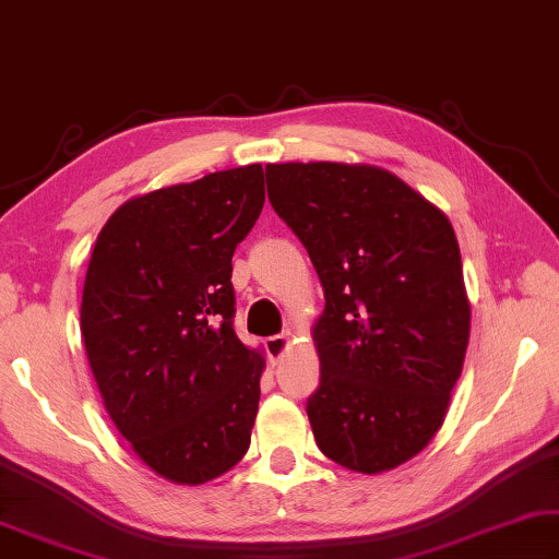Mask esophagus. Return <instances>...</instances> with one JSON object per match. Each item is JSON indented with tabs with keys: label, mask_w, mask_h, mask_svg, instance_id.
Listing matches in <instances>:
<instances>
[{
	"label": "esophagus",
	"mask_w": 559,
	"mask_h": 559,
	"mask_svg": "<svg viewBox=\"0 0 559 559\" xmlns=\"http://www.w3.org/2000/svg\"><path fill=\"white\" fill-rule=\"evenodd\" d=\"M289 346V338L285 334H277V336H270L264 338V350H267V356L272 364H280V358L285 356V350Z\"/></svg>",
	"instance_id": "obj_1"
}]
</instances>
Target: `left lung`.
Returning <instances> with one entry per match:
<instances>
[{
    "instance_id": "1",
    "label": "left lung",
    "mask_w": 559,
    "mask_h": 559,
    "mask_svg": "<svg viewBox=\"0 0 559 559\" xmlns=\"http://www.w3.org/2000/svg\"><path fill=\"white\" fill-rule=\"evenodd\" d=\"M274 213L324 287L321 378L307 400L331 462L380 474L423 452L462 376L472 309L452 223L368 164H270Z\"/></svg>"
}]
</instances>
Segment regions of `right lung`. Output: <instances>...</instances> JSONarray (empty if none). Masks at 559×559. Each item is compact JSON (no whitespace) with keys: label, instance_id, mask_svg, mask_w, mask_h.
Here are the masks:
<instances>
[{"label":"right lung","instance_id":"add662e5","mask_svg":"<svg viewBox=\"0 0 559 559\" xmlns=\"http://www.w3.org/2000/svg\"><path fill=\"white\" fill-rule=\"evenodd\" d=\"M264 205L260 164L120 205L87 264L81 334L107 415L174 484L240 462L264 358L235 336L233 252Z\"/></svg>","mask_w":559,"mask_h":559}]
</instances>
